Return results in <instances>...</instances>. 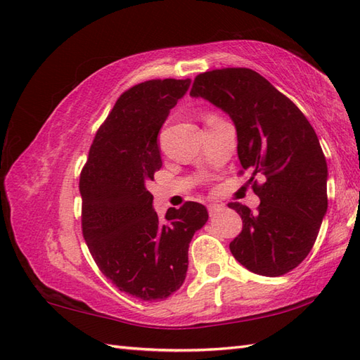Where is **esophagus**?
Segmentation results:
<instances>
[{"mask_svg": "<svg viewBox=\"0 0 360 360\" xmlns=\"http://www.w3.org/2000/svg\"><path fill=\"white\" fill-rule=\"evenodd\" d=\"M207 209H209V213H210V215H215V213H218L221 209H223V207H221V205L219 204H209L207 205Z\"/></svg>", "mask_w": 360, "mask_h": 360, "instance_id": "obj_1", "label": "esophagus"}]
</instances>
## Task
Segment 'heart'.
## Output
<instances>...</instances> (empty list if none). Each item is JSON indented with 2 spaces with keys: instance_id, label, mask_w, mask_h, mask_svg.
I'll return each instance as SVG.
<instances>
[{
  "instance_id": "heart-1",
  "label": "heart",
  "mask_w": 360,
  "mask_h": 360,
  "mask_svg": "<svg viewBox=\"0 0 360 360\" xmlns=\"http://www.w3.org/2000/svg\"><path fill=\"white\" fill-rule=\"evenodd\" d=\"M213 119H218V117H217V116H213V114H210V116L207 117V122H209V120H213Z\"/></svg>"
}]
</instances>
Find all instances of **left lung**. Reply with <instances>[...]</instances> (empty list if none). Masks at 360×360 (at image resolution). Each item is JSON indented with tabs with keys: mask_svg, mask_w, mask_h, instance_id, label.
<instances>
[{
	"mask_svg": "<svg viewBox=\"0 0 360 360\" xmlns=\"http://www.w3.org/2000/svg\"><path fill=\"white\" fill-rule=\"evenodd\" d=\"M190 96L205 98L232 119L240 164L252 173L249 182L259 198L257 212L229 204L243 219L232 255L264 277L292 271L314 246L328 209V167L314 128L285 94L248 68L196 75ZM257 174L265 176L262 186Z\"/></svg>",
	"mask_w": 360,
	"mask_h": 360,
	"instance_id": "left-lung-1",
	"label": "left lung"
}]
</instances>
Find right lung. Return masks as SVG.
<instances>
[{
    "label": "right lung",
    "mask_w": 360,
    "mask_h": 360,
    "mask_svg": "<svg viewBox=\"0 0 360 360\" xmlns=\"http://www.w3.org/2000/svg\"><path fill=\"white\" fill-rule=\"evenodd\" d=\"M186 80H148L122 94L98 128L80 173L82 229L98 269L119 290L164 300L186 280L188 244L207 209L188 201L160 219L147 184L162 167L158 145Z\"/></svg>",
    "instance_id": "add662e5"
}]
</instances>
